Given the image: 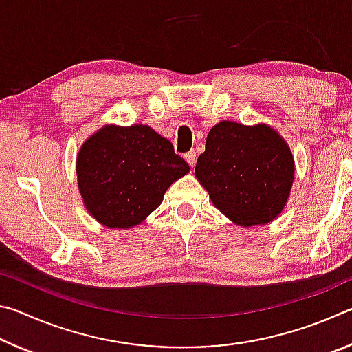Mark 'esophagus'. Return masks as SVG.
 Here are the masks:
<instances>
[{"label": "esophagus", "mask_w": 352, "mask_h": 352, "mask_svg": "<svg viewBox=\"0 0 352 352\" xmlns=\"http://www.w3.org/2000/svg\"><path fill=\"white\" fill-rule=\"evenodd\" d=\"M184 160H186V162H188V164L190 166V168H194L195 162H197V155H195V152H194V151H190V152H188L186 155H184Z\"/></svg>", "instance_id": "1"}]
</instances>
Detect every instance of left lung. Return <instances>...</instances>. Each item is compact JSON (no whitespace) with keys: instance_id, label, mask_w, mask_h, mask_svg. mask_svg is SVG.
Returning <instances> with one entry per match:
<instances>
[{"instance_id":"obj_1","label":"left lung","mask_w":352,"mask_h":352,"mask_svg":"<svg viewBox=\"0 0 352 352\" xmlns=\"http://www.w3.org/2000/svg\"><path fill=\"white\" fill-rule=\"evenodd\" d=\"M294 157L285 141L269 126L247 127L233 121L214 126L195 177L212 204L241 226L275 219L294 183Z\"/></svg>"}]
</instances>
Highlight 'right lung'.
<instances>
[{
    "label": "right lung",
    "mask_w": 352,
    "mask_h": 352,
    "mask_svg": "<svg viewBox=\"0 0 352 352\" xmlns=\"http://www.w3.org/2000/svg\"><path fill=\"white\" fill-rule=\"evenodd\" d=\"M189 172L169 140L147 126H107L82 146L77 182L87 210L109 228H130Z\"/></svg>",
    "instance_id": "right-lung-1"
}]
</instances>
